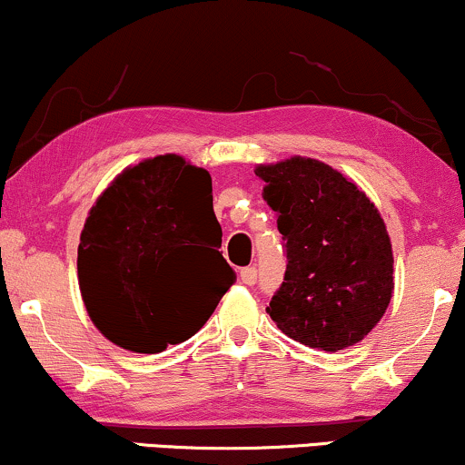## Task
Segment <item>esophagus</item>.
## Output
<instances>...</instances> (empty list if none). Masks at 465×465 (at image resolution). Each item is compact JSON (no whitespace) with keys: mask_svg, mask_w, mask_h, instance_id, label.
<instances>
[{"mask_svg":"<svg viewBox=\"0 0 465 465\" xmlns=\"http://www.w3.org/2000/svg\"><path fill=\"white\" fill-rule=\"evenodd\" d=\"M239 278H242V282H245V285H254V282H256V267H252V265L243 267Z\"/></svg>","mask_w":465,"mask_h":465,"instance_id":"obj_1","label":"esophagus"}]
</instances>
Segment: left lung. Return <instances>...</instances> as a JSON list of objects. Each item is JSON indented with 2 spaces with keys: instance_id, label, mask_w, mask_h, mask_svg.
<instances>
[{
  "instance_id": "obj_1",
  "label": "left lung",
  "mask_w": 465,
  "mask_h": 465,
  "mask_svg": "<svg viewBox=\"0 0 465 465\" xmlns=\"http://www.w3.org/2000/svg\"><path fill=\"white\" fill-rule=\"evenodd\" d=\"M254 173L278 215L287 270L267 313L287 337L337 352L361 341L394 293V254L381 213L352 180L293 156Z\"/></svg>"
}]
</instances>
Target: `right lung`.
<instances>
[{"mask_svg":"<svg viewBox=\"0 0 465 465\" xmlns=\"http://www.w3.org/2000/svg\"><path fill=\"white\" fill-rule=\"evenodd\" d=\"M220 245L206 169L178 154L125 167L93 204L80 234L78 282L93 324L141 354L187 341L234 282ZM195 249L203 250L198 257ZM195 258L199 287L187 288Z\"/></svg>","mask_w":465,"mask_h":465,"instance_id":"add662e5","label":"right lung"}]
</instances>
